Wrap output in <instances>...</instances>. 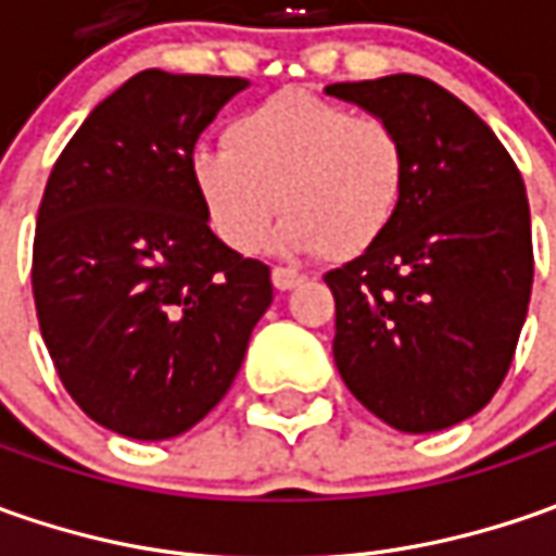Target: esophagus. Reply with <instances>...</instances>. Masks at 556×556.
Listing matches in <instances>:
<instances>
[{
  "label": "esophagus",
  "instance_id": "esophagus-1",
  "mask_svg": "<svg viewBox=\"0 0 556 556\" xmlns=\"http://www.w3.org/2000/svg\"><path fill=\"white\" fill-rule=\"evenodd\" d=\"M271 281H275V288L278 290H290V288H296V285H303V281H306V275H303V271H296V268L275 266L271 268Z\"/></svg>",
  "mask_w": 556,
  "mask_h": 556
}]
</instances>
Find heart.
Listing matches in <instances>:
<instances>
[{"label": "heart", "instance_id": "heart-1", "mask_svg": "<svg viewBox=\"0 0 556 556\" xmlns=\"http://www.w3.org/2000/svg\"><path fill=\"white\" fill-rule=\"evenodd\" d=\"M191 182L225 244L253 253L275 213L278 244L350 260L395 223L408 185V151L380 117L288 89L225 126V148L191 157Z\"/></svg>", "mask_w": 556, "mask_h": 556}]
</instances>
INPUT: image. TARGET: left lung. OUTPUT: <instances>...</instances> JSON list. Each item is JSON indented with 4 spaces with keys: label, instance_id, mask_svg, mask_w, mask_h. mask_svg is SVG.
I'll return each mask as SVG.
<instances>
[{
    "label": "left lung",
    "instance_id": "obj_1",
    "mask_svg": "<svg viewBox=\"0 0 556 556\" xmlns=\"http://www.w3.org/2000/svg\"><path fill=\"white\" fill-rule=\"evenodd\" d=\"M328 96L387 119L408 151L390 231L325 275L333 362L390 427L445 430L489 405L517 353L535 271L523 176L495 132L433 79L333 83Z\"/></svg>",
    "mask_w": 556,
    "mask_h": 556
}]
</instances>
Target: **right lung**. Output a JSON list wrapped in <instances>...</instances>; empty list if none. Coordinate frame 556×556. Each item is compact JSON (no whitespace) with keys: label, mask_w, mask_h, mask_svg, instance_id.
I'll use <instances>...</instances> for the list:
<instances>
[{"label":"right lung","mask_w":556,"mask_h":556,"mask_svg":"<svg viewBox=\"0 0 556 556\" xmlns=\"http://www.w3.org/2000/svg\"><path fill=\"white\" fill-rule=\"evenodd\" d=\"M244 76L141 71L67 141L33 235V300L54 371L129 439L191 430L228 393L271 271L225 247L191 182L194 141Z\"/></svg>","instance_id":"obj_1"}]
</instances>
